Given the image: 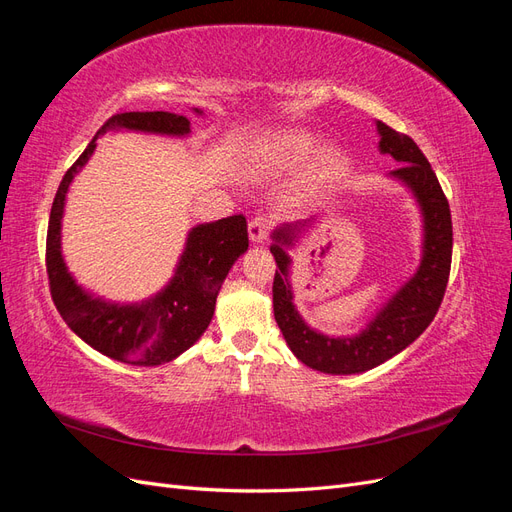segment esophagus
Returning a JSON list of instances; mask_svg holds the SVG:
<instances>
[{
	"mask_svg": "<svg viewBox=\"0 0 512 512\" xmlns=\"http://www.w3.org/2000/svg\"><path fill=\"white\" fill-rule=\"evenodd\" d=\"M269 230H271V220L267 215H258V218H254L250 226H247V235H250L252 243H265L269 237Z\"/></svg>",
	"mask_w": 512,
	"mask_h": 512,
	"instance_id": "1",
	"label": "esophagus"
}]
</instances>
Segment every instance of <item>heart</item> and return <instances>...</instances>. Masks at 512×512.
<instances>
[{"label": "heart", "mask_w": 512, "mask_h": 512, "mask_svg": "<svg viewBox=\"0 0 512 512\" xmlns=\"http://www.w3.org/2000/svg\"><path fill=\"white\" fill-rule=\"evenodd\" d=\"M314 149V138L303 132H284L265 138L258 149V160L273 170H292L305 162ZM344 164V153L335 145L320 147L307 168V181L320 185L331 181Z\"/></svg>", "instance_id": "b5f03b06"}]
</instances>
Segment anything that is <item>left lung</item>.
<instances>
[{
  "label": "left lung",
  "instance_id": "8db88e82",
  "mask_svg": "<svg viewBox=\"0 0 512 512\" xmlns=\"http://www.w3.org/2000/svg\"><path fill=\"white\" fill-rule=\"evenodd\" d=\"M376 130L380 153L401 164L391 170L389 177L404 183L421 209L423 254L416 273L378 309L361 333L348 337L324 335L309 327L294 307L288 250L316 218L288 222L273 230L271 254L277 262L273 314L277 327L301 363L333 376L361 374L406 350L438 314L451 273L453 222L436 173L410 136L395 132L382 121H376Z\"/></svg>",
  "mask_w": 512,
  "mask_h": 512
}]
</instances>
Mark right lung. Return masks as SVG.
I'll list each match as a JSON object with an SVG mask.
<instances>
[{
    "label": "right lung",
    "mask_w": 512,
    "mask_h": 512,
    "mask_svg": "<svg viewBox=\"0 0 512 512\" xmlns=\"http://www.w3.org/2000/svg\"><path fill=\"white\" fill-rule=\"evenodd\" d=\"M194 111L203 115L198 108ZM108 130L177 138L192 132L188 117L166 111L117 113L108 119L59 183L46 232V273L57 312L85 344L121 363L156 367L175 361L207 331L226 275L250 245L247 222L243 215H230L194 226L188 232L175 275L145 301L115 303L94 297L76 284L66 267L61 254V218L70 183L96 151L98 136Z\"/></svg>",
    "instance_id": "1"
}]
</instances>
